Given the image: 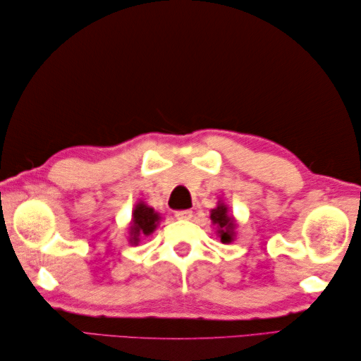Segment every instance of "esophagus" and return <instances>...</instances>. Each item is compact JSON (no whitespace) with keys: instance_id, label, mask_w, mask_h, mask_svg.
I'll return each mask as SVG.
<instances>
[{"instance_id":"34e87169","label":"esophagus","mask_w":361,"mask_h":361,"mask_svg":"<svg viewBox=\"0 0 361 361\" xmlns=\"http://www.w3.org/2000/svg\"><path fill=\"white\" fill-rule=\"evenodd\" d=\"M175 217L178 220H190L192 219V211L190 209H181L175 212Z\"/></svg>"}]
</instances>
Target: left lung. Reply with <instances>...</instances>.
<instances>
[{
  "mask_svg": "<svg viewBox=\"0 0 361 361\" xmlns=\"http://www.w3.org/2000/svg\"><path fill=\"white\" fill-rule=\"evenodd\" d=\"M211 220L212 224L217 226V233L220 235L221 243H231L234 240V229H235V220L234 217L228 216V206L224 203H219L217 208L211 209Z\"/></svg>",
  "mask_w": 361,
  "mask_h": 361,
  "instance_id": "1",
  "label": "left lung"
}]
</instances>
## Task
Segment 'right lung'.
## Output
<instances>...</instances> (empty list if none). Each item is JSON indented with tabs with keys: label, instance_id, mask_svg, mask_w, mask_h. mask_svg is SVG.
Masks as SVG:
<instances>
[{
	"label": "right lung",
	"instance_id": "1",
	"mask_svg": "<svg viewBox=\"0 0 361 361\" xmlns=\"http://www.w3.org/2000/svg\"><path fill=\"white\" fill-rule=\"evenodd\" d=\"M159 219V214L153 211L150 206L144 202L136 203L132 214V224H130L128 242L132 245H137L142 235H150L157 229Z\"/></svg>",
	"mask_w": 361,
	"mask_h": 361
}]
</instances>
